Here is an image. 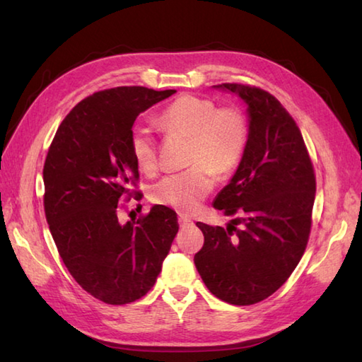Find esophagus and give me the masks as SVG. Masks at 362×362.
Wrapping results in <instances>:
<instances>
[{
	"instance_id": "34e87169",
	"label": "esophagus",
	"mask_w": 362,
	"mask_h": 362,
	"mask_svg": "<svg viewBox=\"0 0 362 362\" xmlns=\"http://www.w3.org/2000/svg\"><path fill=\"white\" fill-rule=\"evenodd\" d=\"M179 224H180V227H188V226H193V221H191L187 216H180L179 218Z\"/></svg>"
}]
</instances>
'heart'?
<instances>
[{"mask_svg":"<svg viewBox=\"0 0 362 362\" xmlns=\"http://www.w3.org/2000/svg\"><path fill=\"white\" fill-rule=\"evenodd\" d=\"M156 121L166 135L188 138L189 169L156 183L151 191L152 201L179 213H194L213 189L214 174L227 175L240 163L247 141L244 115L236 107L218 109L211 99L183 95L169 104ZM130 151L141 173L157 171L156 141L148 130H132Z\"/></svg>","mask_w":362,"mask_h":362,"instance_id":"b5f03b06","label":"heart"}]
</instances>
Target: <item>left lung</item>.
I'll return each instance as SVG.
<instances>
[{
    "label": "left lung",
    "mask_w": 362,
    "mask_h": 362,
    "mask_svg": "<svg viewBox=\"0 0 362 362\" xmlns=\"http://www.w3.org/2000/svg\"><path fill=\"white\" fill-rule=\"evenodd\" d=\"M213 88L243 99L249 132L240 165L213 201L214 209L238 218L227 228L197 222L204 247L194 264L213 296L253 305L272 296L303 255L316 177L296 121L271 93L243 83Z\"/></svg>",
    "instance_id": "obj_1"
}]
</instances>
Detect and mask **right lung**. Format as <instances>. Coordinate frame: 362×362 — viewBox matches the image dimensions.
<instances>
[{
	"instance_id": "add662e5",
	"label": "right lung",
	"mask_w": 362,
	"mask_h": 362,
	"mask_svg": "<svg viewBox=\"0 0 362 362\" xmlns=\"http://www.w3.org/2000/svg\"><path fill=\"white\" fill-rule=\"evenodd\" d=\"M174 93L146 87L98 91L66 115L46 156L43 202L52 240L73 279L104 303L141 298L156 284L179 230L175 211L165 205L126 224L117 214L138 180L130 151L134 122Z\"/></svg>"
}]
</instances>
